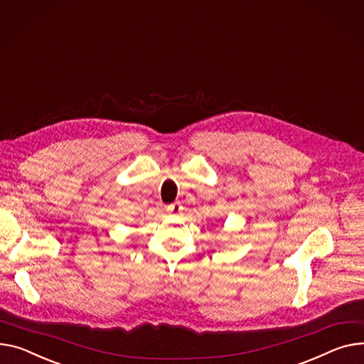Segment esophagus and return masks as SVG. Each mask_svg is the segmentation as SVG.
<instances>
[{"label": "esophagus", "mask_w": 364, "mask_h": 364, "mask_svg": "<svg viewBox=\"0 0 364 364\" xmlns=\"http://www.w3.org/2000/svg\"><path fill=\"white\" fill-rule=\"evenodd\" d=\"M183 209V206L178 203V202H176V203H171V205H168L166 206V212L168 213H171V215H177V213H180V210Z\"/></svg>", "instance_id": "34e87169"}]
</instances>
